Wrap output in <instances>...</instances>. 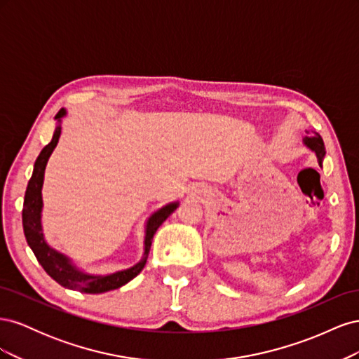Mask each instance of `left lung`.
<instances>
[{
  "instance_id": "obj_1",
  "label": "left lung",
  "mask_w": 359,
  "mask_h": 359,
  "mask_svg": "<svg viewBox=\"0 0 359 359\" xmlns=\"http://www.w3.org/2000/svg\"><path fill=\"white\" fill-rule=\"evenodd\" d=\"M306 144H307L311 149L316 151V154H318V157H319V160H320V163H322V158H323V156H325V145H323L322 137H320V136L306 137Z\"/></svg>"
}]
</instances>
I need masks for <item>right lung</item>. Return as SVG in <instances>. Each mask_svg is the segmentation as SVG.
I'll return each mask as SVG.
<instances>
[{
  "label": "right lung",
  "instance_id": "right-lung-1",
  "mask_svg": "<svg viewBox=\"0 0 359 359\" xmlns=\"http://www.w3.org/2000/svg\"><path fill=\"white\" fill-rule=\"evenodd\" d=\"M64 114V109H61L55 118L60 119ZM61 135V127L58 126L55 133L50 142L41 149L36 163H34V170H32V177L28 182V187L25 191V199H24V210H22V224H24V233L27 238V243L31 247L32 253L36 255L39 264L43 266V269L57 281L58 285L79 290L83 293H103L107 290H114L124 286L128 283L130 280H133L140 271L144 269L148 253L151 248V243H153V238L156 231L161 226L168 217L177 210L178 203H170L166 205L165 208L158 210L156 214L151 215L147 224V236H145V253L144 257L140 259V262L135 266L128 268L126 271H118L115 274L109 276H85L79 273L78 269H74L67 257L57 253L55 250H52L46 243L45 238L41 233V224H40V212H41V186H43V177H45V168L49 156L52 154L53 148L57 147L58 139Z\"/></svg>",
  "mask_w": 359,
  "mask_h": 359
}]
</instances>
